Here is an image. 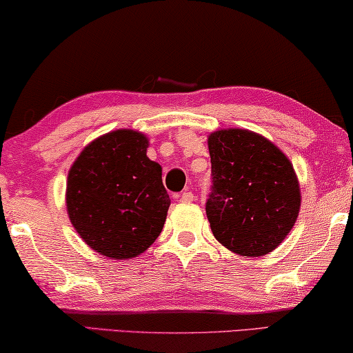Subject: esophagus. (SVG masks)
<instances>
[{
	"instance_id": "34e87169",
	"label": "esophagus",
	"mask_w": 353,
	"mask_h": 353,
	"mask_svg": "<svg viewBox=\"0 0 353 353\" xmlns=\"http://www.w3.org/2000/svg\"><path fill=\"white\" fill-rule=\"evenodd\" d=\"M193 193L192 192H182L181 196H179V201L181 203H192L193 201Z\"/></svg>"
}]
</instances>
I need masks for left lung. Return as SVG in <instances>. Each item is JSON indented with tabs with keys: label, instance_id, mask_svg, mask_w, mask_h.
I'll list each match as a JSON object with an SVG mask.
<instances>
[{
	"label": "left lung",
	"instance_id": "1",
	"mask_svg": "<svg viewBox=\"0 0 353 353\" xmlns=\"http://www.w3.org/2000/svg\"><path fill=\"white\" fill-rule=\"evenodd\" d=\"M208 145L212 187L206 214L215 239L244 256L270 254L290 233L301 206L290 160L247 130L215 131Z\"/></svg>",
	"mask_w": 353,
	"mask_h": 353
}]
</instances>
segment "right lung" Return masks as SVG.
I'll use <instances>...</instances> for the list:
<instances>
[{
	"label": "right lung",
	"instance_id": "right-lung-1",
	"mask_svg": "<svg viewBox=\"0 0 353 353\" xmlns=\"http://www.w3.org/2000/svg\"><path fill=\"white\" fill-rule=\"evenodd\" d=\"M149 141L131 130L94 139L71 166L66 208L72 227L98 254L133 259L159 238L171 199Z\"/></svg>",
	"mask_w": 353,
	"mask_h": 353
}]
</instances>
